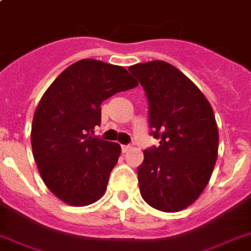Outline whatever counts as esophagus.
I'll return each mask as SVG.
<instances>
[{"instance_id": "obj_1", "label": "esophagus", "mask_w": 251, "mask_h": 251, "mask_svg": "<svg viewBox=\"0 0 251 251\" xmlns=\"http://www.w3.org/2000/svg\"><path fill=\"white\" fill-rule=\"evenodd\" d=\"M121 149H122V151H124V152H126V151H129V150H130V146H127V145L122 146Z\"/></svg>"}]
</instances>
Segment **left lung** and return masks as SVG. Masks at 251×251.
<instances>
[{
  "mask_svg": "<svg viewBox=\"0 0 251 251\" xmlns=\"http://www.w3.org/2000/svg\"><path fill=\"white\" fill-rule=\"evenodd\" d=\"M150 105L151 134L160 146L146 150L138 167L142 198L178 212L206 189L218 159L219 130L212 106L182 72L164 61L130 66Z\"/></svg>",
  "mask_w": 251,
  "mask_h": 251,
  "instance_id": "1",
  "label": "left lung"
}]
</instances>
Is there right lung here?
I'll use <instances>...</instances> for the list:
<instances>
[{
	"label": "right lung",
	"mask_w": 251,
	"mask_h": 251,
	"mask_svg": "<svg viewBox=\"0 0 251 251\" xmlns=\"http://www.w3.org/2000/svg\"><path fill=\"white\" fill-rule=\"evenodd\" d=\"M138 82L122 66L84 58L66 68L41 96L31 129L39 173L66 204L101 198L121 146L91 137L101 122V102Z\"/></svg>",
	"instance_id": "1"
}]
</instances>
